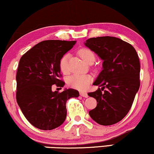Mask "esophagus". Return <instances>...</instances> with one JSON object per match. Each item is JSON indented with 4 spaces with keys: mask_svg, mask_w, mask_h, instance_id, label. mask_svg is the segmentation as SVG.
I'll return each instance as SVG.
<instances>
[{
    "mask_svg": "<svg viewBox=\"0 0 154 154\" xmlns=\"http://www.w3.org/2000/svg\"><path fill=\"white\" fill-rule=\"evenodd\" d=\"M80 95L83 97H88V93L85 92H80Z\"/></svg>",
    "mask_w": 154,
    "mask_h": 154,
    "instance_id": "34e87169",
    "label": "esophagus"
}]
</instances>
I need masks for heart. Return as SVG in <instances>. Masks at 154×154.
<instances>
[{"instance_id":"1","label":"heart","mask_w":154,"mask_h":154,"mask_svg":"<svg viewBox=\"0 0 154 154\" xmlns=\"http://www.w3.org/2000/svg\"><path fill=\"white\" fill-rule=\"evenodd\" d=\"M79 54L84 62L88 64L90 61L95 59L94 52L88 48H82L79 50ZM68 59L69 54H66L62 57L60 59L59 66L61 71L64 74L68 73ZM92 81V77L89 75H71L67 79L68 85L74 89L79 90H84L88 87Z\"/></svg>"}]
</instances>
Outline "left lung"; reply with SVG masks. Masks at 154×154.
<instances>
[{"mask_svg": "<svg viewBox=\"0 0 154 154\" xmlns=\"http://www.w3.org/2000/svg\"><path fill=\"white\" fill-rule=\"evenodd\" d=\"M85 45L103 60L102 71L93 83L102 88L88 94L97 103L89 114L98 124L113 125L128 114L140 88L138 54L132 45L116 37L91 38Z\"/></svg>", "mask_w": 154, "mask_h": 154, "instance_id": "obj_1", "label": "left lung"}]
</instances>
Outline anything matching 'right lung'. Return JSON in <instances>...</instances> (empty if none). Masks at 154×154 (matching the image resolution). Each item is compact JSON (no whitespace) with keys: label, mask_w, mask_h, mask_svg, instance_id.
I'll return each mask as SVG.
<instances>
[{"label":"right lung","mask_w":154,"mask_h":154,"mask_svg":"<svg viewBox=\"0 0 154 154\" xmlns=\"http://www.w3.org/2000/svg\"><path fill=\"white\" fill-rule=\"evenodd\" d=\"M75 43L42 41L20 59L16 75L17 102L27 121L40 130H53L62 125L66 117V101L79 96L78 90L71 88L52 91L53 85H64L59 63Z\"/></svg>","instance_id":"right-lung-1"}]
</instances>
